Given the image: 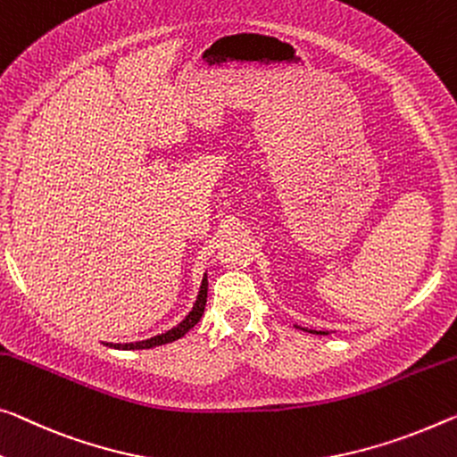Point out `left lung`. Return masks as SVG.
I'll return each mask as SVG.
<instances>
[{"label": "left lung", "mask_w": 457, "mask_h": 457, "mask_svg": "<svg viewBox=\"0 0 457 457\" xmlns=\"http://www.w3.org/2000/svg\"><path fill=\"white\" fill-rule=\"evenodd\" d=\"M312 333H314V331H312ZM320 335H327V333H320Z\"/></svg>", "instance_id": "left-lung-1"}]
</instances>
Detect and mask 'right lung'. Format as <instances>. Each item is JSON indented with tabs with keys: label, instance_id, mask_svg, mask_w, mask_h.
Returning <instances> with one entry per match:
<instances>
[{
	"label": "right lung",
	"instance_id": "1",
	"mask_svg": "<svg viewBox=\"0 0 457 457\" xmlns=\"http://www.w3.org/2000/svg\"><path fill=\"white\" fill-rule=\"evenodd\" d=\"M206 296H208V279L204 276L202 279V286H200V294H198V300H195V304L192 308V312L187 314V317L179 322L178 327H173L171 331L167 333H161L157 337H151V339L146 341H138V343H116V345L110 347H116V349H151V347H157V345H165V343H171L175 339H179V337H184L189 328H194L198 325V320L202 319V314H204V306H206Z\"/></svg>",
	"mask_w": 457,
	"mask_h": 457
}]
</instances>
